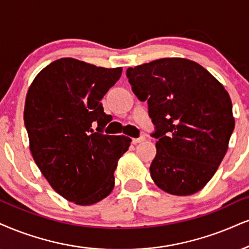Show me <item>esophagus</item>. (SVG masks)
<instances>
[{"label": "esophagus", "instance_id": "34e87169", "mask_svg": "<svg viewBox=\"0 0 249 249\" xmlns=\"http://www.w3.org/2000/svg\"><path fill=\"white\" fill-rule=\"evenodd\" d=\"M144 140H145V137H144V136H141V137H139V139H133V144L141 143V142H143Z\"/></svg>", "mask_w": 249, "mask_h": 249}]
</instances>
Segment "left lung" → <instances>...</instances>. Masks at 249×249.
Masks as SVG:
<instances>
[{
    "label": "left lung",
    "instance_id": "1",
    "mask_svg": "<svg viewBox=\"0 0 249 249\" xmlns=\"http://www.w3.org/2000/svg\"><path fill=\"white\" fill-rule=\"evenodd\" d=\"M135 96L148 100L157 155L150 173L172 195H192L209 182L234 129L228 91L198 63L159 59L127 69Z\"/></svg>",
    "mask_w": 249,
    "mask_h": 249
}]
</instances>
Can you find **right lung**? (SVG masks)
<instances>
[{
    "label": "right lung",
    "mask_w": 249,
    "mask_h": 249,
    "mask_svg": "<svg viewBox=\"0 0 249 249\" xmlns=\"http://www.w3.org/2000/svg\"><path fill=\"white\" fill-rule=\"evenodd\" d=\"M121 72L64 57L42 69L27 91L24 124L33 159L52 188L76 204L110 194L118 159L130 145L129 137L104 134L110 115L100 100Z\"/></svg>",
    "instance_id": "1"
}]
</instances>
